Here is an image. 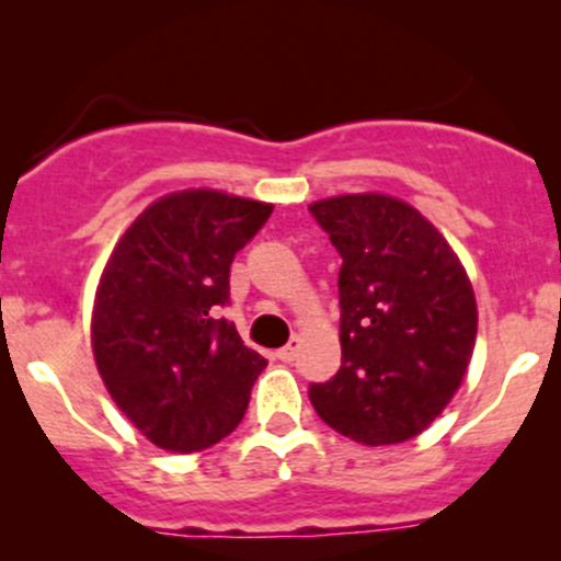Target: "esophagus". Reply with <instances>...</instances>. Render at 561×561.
<instances>
[{"instance_id":"esophagus-1","label":"esophagus","mask_w":561,"mask_h":561,"mask_svg":"<svg viewBox=\"0 0 561 561\" xmlns=\"http://www.w3.org/2000/svg\"><path fill=\"white\" fill-rule=\"evenodd\" d=\"M300 346H304V341H300V337L295 335V337H290V343H287V346H282L279 351H276V356H279L282 362H293L295 356H298Z\"/></svg>"}]
</instances>
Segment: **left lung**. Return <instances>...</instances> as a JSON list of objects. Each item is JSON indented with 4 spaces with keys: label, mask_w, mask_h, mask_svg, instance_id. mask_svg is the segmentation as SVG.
<instances>
[{
    "label": "left lung",
    "mask_w": 561,
    "mask_h": 561,
    "mask_svg": "<svg viewBox=\"0 0 561 561\" xmlns=\"http://www.w3.org/2000/svg\"><path fill=\"white\" fill-rule=\"evenodd\" d=\"M341 252L343 365L309 397L330 428L362 445L426 431L463 383L477 298L439 229L397 196L365 191L311 202Z\"/></svg>",
    "instance_id": "obj_1"
}]
</instances>
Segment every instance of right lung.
I'll use <instances>...</instances> for the list:
<instances>
[{"label":"right lung","instance_id":"right-lung-1","mask_svg":"<svg viewBox=\"0 0 561 561\" xmlns=\"http://www.w3.org/2000/svg\"><path fill=\"white\" fill-rule=\"evenodd\" d=\"M274 205L218 188L151 202L111 250L92 304L98 373L146 439L199 453L229 436L268 365L229 319L231 261Z\"/></svg>","mask_w":561,"mask_h":561}]
</instances>
